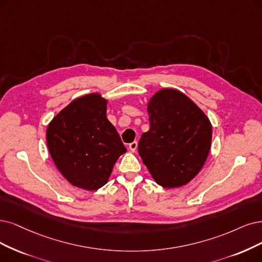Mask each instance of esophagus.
<instances>
[{
    "label": "esophagus",
    "mask_w": 262,
    "mask_h": 262,
    "mask_svg": "<svg viewBox=\"0 0 262 262\" xmlns=\"http://www.w3.org/2000/svg\"><path fill=\"white\" fill-rule=\"evenodd\" d=\"M137 147H138V143H137V141H134V142L129 143V146H128V148H129V150H130L132 152H136Z\"/></svg>",
    "instance_id": "34e87169"
}]
</instances>
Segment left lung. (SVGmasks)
<instances>
[{"label":"left lung","instance_id":"obj_1","mask_svg":"<svg viewBox=\"0 0 262 262\" xmlns=\"http://www.w3.org/2000/svg\"><path fill=\"white\" fill-rule=\"evenodd\" d=\"M150 128L138 152L152 178L163 188H180L204 166L211 146V123L187 95L162 89L147 103Z\"/></svg>","mask_w":262,"mask_h":262}]
</instances>
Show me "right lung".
<instances>
[{"label":"right lung","instance_id":"1","mask_svg":"<svg viewBox=\"0 0 262 262\" xmlns=\"http://www.w3.org/2000/svg\"><path fill=\"white\" fill-rule=\"evenodd\" d=\"M99 93L79 97L58 113L46 129L48 151L72 186L95 191L108 182L114 164L126 152L120 135L106 119Z\"/></svg>","mask_w":262,"mask_h":262}]
</instances>
